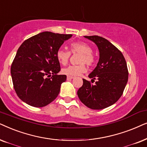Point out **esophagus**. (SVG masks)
<instances>
[{
	"label": "esophagus",
	"mask_w": 147,
	"mask_h": 147,
	"mask_svg": "<svg viewBox=\"0 0 147 147\" xmlns=\"http://www.w3.org/2000/svg\"><path fill=\"white\" fill-rule=\"evenodd\" d=\"M74 79V77H72V76H67V80H70Z\"/></svg>",
	"instance_id": "esophagus-1"
}]
</instances>
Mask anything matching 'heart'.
Returning <instances> with one entry per match:
<instances>
[{
  "label": "heart",
  "mask_w": 147,
  "mask_h": 147,
  "mask_svg": "<svg viewBox=\"0 0 147 147\" xmlns=\"http://www.w3.org/2000/svg\"><path fill=\"white\" fill-rule=\"evenodd\" d=\"M71 53L80 54L79 62L77 65H69L62 68V72L68 76H79L86 71V64L89 66L93 65L95 62V56H93V49L89 44L84 42H75L70 45ZM70 56V52L64 48H58L56 52V58L58 62L62 64L67 63Z\"/></svg>",
  "instance_id": "heart-1"
}]
</instances>
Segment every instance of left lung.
<instances>
[{"label": "left lung", "instance_id": "1", "mask_svg": "<svg viewBox=\"0 0 147 147\" xmlns=\"http://www.w3.org/2000/svg\"><path fill=\"white\" fill-rule=\"evenodd\" d=\"M85 38L93 42L99 49V62L89 75L91 82L97 81L92 85L83 79L77 95L87 107L102 109L113 105L122 96L128 79L126 62L122 52L106 39L98 36Z\"/></svg>", "mask_w": 147, "mask_h": 147}]
</instances>
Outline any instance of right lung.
Here are the masks:
<instances>
[{
  "label": "right lung",
  "instance_id": "add662e5",
  "mask_svg": "<svg viewBox=\"0 0 147 147\" xmlns=\"http://www.w3.org/2000/svg\"><path fill=\"white\" fill-rule=\"evenodd\" d=\"M72 36L44 31L21 45L11 65V74L15 91L23 102L42 107L57 97L66 76L57 75L60 65L56 52ZM51 74L52 77L49 78Z\"/></svg>",
  "mask_w": 147,
  "mask_h": 147
}]
</instances>
